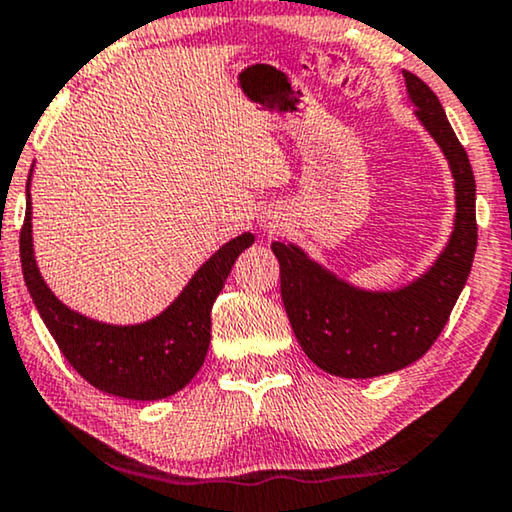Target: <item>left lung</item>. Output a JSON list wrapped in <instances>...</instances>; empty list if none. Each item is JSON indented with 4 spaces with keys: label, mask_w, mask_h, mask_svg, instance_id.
<instances>
[{
    "label": "left lung",
    "mask_w": 512,
    "mask_h": 512,
    "mask_svg": "<svg viewBox=\"0 0 512 512\" xmlns=\"http://www.w3.org/2000/svg\"><path fill=\"white\" fill-rule=\"evenodd\" d=\"M403 76L415 116L443 149L454 177L457 216L438 261L403 289L363 291L321 268L296 244L272 242L296 340L321 370L349 380L394 373L429 352L450 319L478 247L475 177L464 146L436 93L412 72Z\"/></svg>",
    "instance_id": "left-lung-1"
}]
</instances>
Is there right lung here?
<instances>
[{"label":"right lung","instance_id":"1","mask_svg":"<svg viewBox=\"0 0 512 512\" xmlns=\"http://www.w3.org/2000/svg\"><path fill=\"white\" fill-rule=\"evenodd\" d=\"M251 244V233L223 244L158 317L135 326L102 324L62 305L41 277L32 249V200L27 179L25 223L20 228V263L27 291L65 359L83 380L107 394L132 401H158L177 394L193 380L212 340L214 300L237 256Z\"/></svg>","mask_w":512,"mask_h":512}]
</instances>
